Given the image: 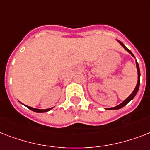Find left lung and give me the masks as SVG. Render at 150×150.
I'll return each instance as SVG.
<instances>
[{"label": "left lung", "instance_id": "1", "mask_svg": "<svg viewBox=\"0 0 150 150\" xmlns=\"http://www.w3.org/2000/svg\"><path fill=\"white\" fill-rule=\"evenodd\" d=\"M119 43H120V44H121L122 47H123L128 52H129L132 55L133 57H134V55H133V54L131 52L130 50H128V48L126 47L124 45L123 43H121V41H118ZM136 67H137V70H138V82H137V85H136V86H135V89H134V91L132 92V93L131 94L130 96H128V98L126 99L125 101H123V102L121 103V104H119L117 105V106H116V107H111V108H108V110H117V109H120V108H121V107H123L124 106H125L128 103H129L131 101V100H132L134 97L135 96V95H136V93H137V92L138 90H139V85H140V70H139V64H138V63L136 62Z\"/></svg>", "mask_w": 150, "mask_h": 150}]
</instances>
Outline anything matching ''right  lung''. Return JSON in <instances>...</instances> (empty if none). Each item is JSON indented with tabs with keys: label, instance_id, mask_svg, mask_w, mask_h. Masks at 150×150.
I'll return each instance as SVG.
<instances>
[{
	"label": "right lung",
	"instance_id": "1",
	"mask_svg": "<svg viewBox=\"0 0 150 150\" xmlns=\"http://www.w3.org/2000/svg\"><path fill=\"white\" fill-rule=\"evenodd\" d=\"M29 109H30L31 110H33V111L34 112H37V113H43V112H47V111H49L50 110H51V108H49V109H45V110H40V109H36V108H33V107H28V106H26Z\"/></svg>",
	"mask_w": 150,
	"mask_h": 150
}]
</instances>
